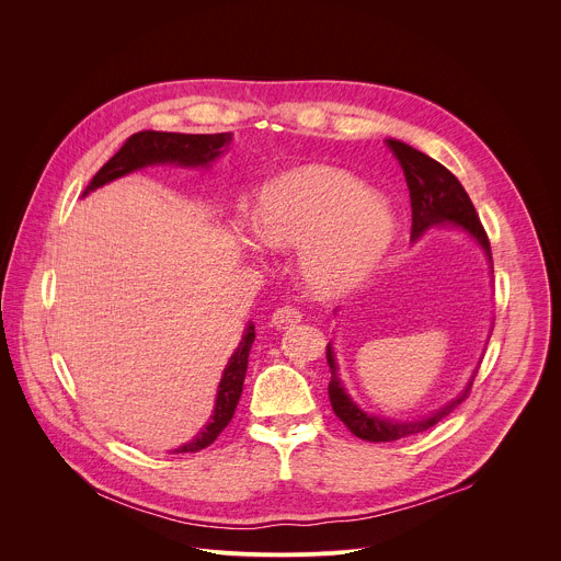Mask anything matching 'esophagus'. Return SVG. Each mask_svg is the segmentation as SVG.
<instances>
[{"mask_svg": "<svg viewBox=\"0 0 561 561\" xmlns=\"http://www.w3.org/2000/svg\"><path fill=\"white\" fill-rule=\"evenodd\" d=\"M301 322V312L293 306H284V308H277L271 317V327L273 329H279V331H286V329H293Z\"/></svg>", "mask_w": 561, "mask_h": 561, "instance_id": "obj_1", "label": "esophagus"}]
</instances>
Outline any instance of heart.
Segmentation results:
<instances>
[{"mask_svg":"<svg viewBox=\"0 0 561 561\" xmlns=\"http://www.w3.org/2000/svg\"><path fill=\"white\" fill-rule=\"evenodd\" d=\"M253 226L271 249L297 251V279L314 299L359 288L386 260L397 232L381 195L353 173L319 162L268 180L255 197Z\"/></svg>","mask_w":561,"mask_h":561,"instance_id":"obj_1","label":"heart"}]
</instances>
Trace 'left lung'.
<instances>
[{
	"label": "left lung",
	"mask_w": 561,
	"mask_h": 561,
	"mask_svg": "<svg viewBox=\"0 0 561 561\" xmlns=\"http://www.w3.org/2000/svg\"><path fill=\"white\" fill-rule=\"evenodd\" d=\"M386 144L392 150V154L399 159V167H402L407 184H409L411 208H413V228H411L413 242H417V239L426 230H431L433 226H455V228L463 230L468 237L474 239L477 247L484 251V255H486V260L491 262V268H493L489 237L484 232L482 221H479V217H477V210H474L468 193L459 184V180L446 167L435 162L433 157L424 154L422 150H417V148H413L404 141L386 139ZM327 359H329V366H331V383H329L331 407H333L335 415L348 426V431L355 437L366 439V442H394V439L411 437V435L428 431L431 426L442 422L453 409H457L463 402V399L470 392L477 368H479L477 366L472 370L463 390L457 397H453L450 402L444 404L442 409L433 411L426 417L397 422V420H388V417L366 413L355 402V399L348 394L346 386L340 379V366H337V359H335L333 344L327 346Z\"/></svg>",
	"instance_id": "8db88e82"
}]
</instances>
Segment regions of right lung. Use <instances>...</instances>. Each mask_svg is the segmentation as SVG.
<instances>
[{
	"label": "right lung",
	"instance_id": "1",
	"mask_svg": "<svg viewBox=\"0 0 561 561\" xmlns=\"http://www.w3.org/2000/svg\"><path fill=\"white\" fill-rule=\"evenodd\" d=\"M232 141V133H215V135H186V133H162V130H141L126 139V144L108 159V162L98 171V175L87 186L84 195L126 178L146 167H182V169H208L215 159L228 150ZM255 342V324L249 322L242 335V342L237 344L230 355L219 386L213 415L206 426L186 444L171 453H197L210 446L219 433L228 426L234 415L239 397H242L244 377L249 368V353Z\"/></svg>",
	"mask_w": 561,
	"mask_h": 561
}]
</instances>
